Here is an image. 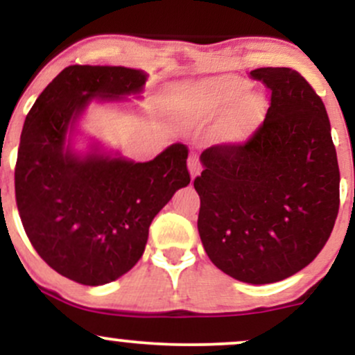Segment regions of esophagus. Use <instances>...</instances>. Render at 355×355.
Masks as SVG:
<instances>
[{"instance_id":"34e87169","label":"esophagus","mask_w":355,"mask_h":355,"mask_svg":"<svg viewBox=\"0 0 355 355\" xmlns=\"http://www.w3.org/2000/svg\"><path fill=\"white\" fill-rule=\"evenodd\" d=\"M189 170L191 175V180H193V178L200 173V165H198V158L195 157V155H191V157L189 158Z\"/></svg>"}]
</instances>
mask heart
I'll return each instance as SVG.
<instances>
[{"mask_svg":"<svg viewBox=\"0 0 355 355\" xmlns=\"http://www.w3.org/2000/svg\"><path fill=\"white\" fill-rule=\"evenodd\" d=\"M248 81L235 75L203 80L185 88L182 113L190 121H205L225 112L215 125L214 138L223 145L245 144L262 123L266 100L260 93L248 92Z\"/></svg>","mask_w":355,"mask_h":355,"instance_id":"1","label":"heart"}]
</instances>
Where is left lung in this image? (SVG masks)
<instances>
[{"label":"left lung","mask_w":355,"mask_h":355,"mask_svg":"<svg viewBox=\"0 0 355 355\" xmlns=\"http://www.w3.org/2000/svg\"><path fill=\"white\" fill-rule=\"evenodd\" d=\"M270 89L263 123L242 145L203 150L198 234L215 267L247 284L297 274L339 214V164L320 96L291 68H257Z\"/></svg>","instance_id":"obj_1"}]
</instances>
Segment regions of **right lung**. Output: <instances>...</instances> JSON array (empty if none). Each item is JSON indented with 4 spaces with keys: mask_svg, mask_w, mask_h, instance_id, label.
Segmentation results:
<instances>
[{
    "mask_svg": "<svg viewBox=\"0 0 355 355\" xmlns=\"http://www.w3.org/2000/svg\"><path fill=\"white\" fill-rule=\"evenodd\" d=\"M145 81L133 68L71 64L24 120L15 168L19 217L38 255L78 284L103 285L126 274L144 255L155 215L190 183L187 145L135 164L96 150L83 157L67 144L93 100L135 95Z\"/></svg>",
    "mask_w": 355,
    "mask_h": 355,
    "instance_id": "add662e5",
    "label": "right lung"
}]
</instances>
